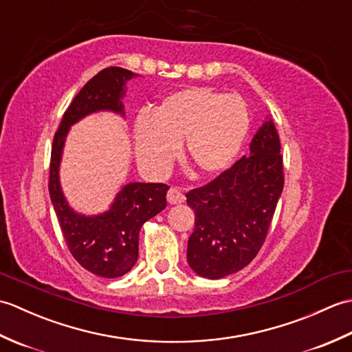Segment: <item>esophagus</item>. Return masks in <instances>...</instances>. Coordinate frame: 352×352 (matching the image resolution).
<instances>
[{"instance_id": "1", "label": "esophagus", "mask_w": 352, "mask_h": 352, "mask_svg": "<svg viewBox=\"0 0 352 352\" xmlns=\"http://www.w3.org/2000/svg\"><path fill=\"white\" fill-rule=\"evenodd\" d=\"M168 203L169 204H182V203H184V199H186V197L183 195V193L178 190V189H175V188H170L169 190H168Z\"/></svg>"}]
</instances>
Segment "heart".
<instances>
[{
    "label": "heart",
    "instance_id": "heart-1",
    "mask_svg": "<svg viewBox=\"0 0 352 352\" xmlns=\"http://www.w3.org/2000/svg\"><path fill=\"white\" fill-rule=\"evenodd\" d=\"M248 130L250 111L241 95L189 87L166 96L154 113L138 116L134 149L140 166L160 175L183 144L184 159L198 174L212 177L233 164Z\"/></svg>",
    "mask_w": 352,
    "mask_h": 352
}]
</instances>
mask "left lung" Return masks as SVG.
I'll return each mask as SVG.
<instances>
[{"instance_id": "1", "label": "left lung", "mask_w": 352, "mask_h": 352, "mask_svg": "<svg viewBox=\"0 0 352 352\" xmlns=\"http://www.w3.org/2000/svg\"><path fill=\"white\" fill-rule=\"evenodd\" d=\"M280 148L278 133L267 119L254 134L248 157L186 193L195 212L188 263L198 275L219 280L257 256L284 186Z\"/></svg>"}]
</instances>
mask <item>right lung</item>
Instances as JSON below:
<instances>
[{
	"mask_svg": "<svg viewBox=\"0 0 352 352\" xmlns=\"http://www.w3.org/2000/svg\"><path fill=\"white\" fill-rule=\"evenodd\" d=\"M134 77L138 74L110 66L89 80L66 109L51 149L48 189L66 245L86 271L104 278L122 276L136 263L140 228L166 207L169 188L162 183H129L116 193L107 212L86 216L66 201L58 169L71 125L95 111L124 116L125 83Z\"/></svg>",
	"mask_w": 352,
	"mask_h": 352,
	"instance_id": "right-lung-1",
	"label": "right lung"
}]
</instances>
